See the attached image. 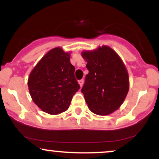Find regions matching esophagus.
Listing matches in <instances>:
<instances>
[{
	"label": "esophagus",
	"mask_w": 159,
	"mask_h": 159,
	"mask_svg": "<svg viewBox=\"0 0 159 159\" xmlns=\"http://www.w3.org/2000/svg\"><path fill=\"white\" fill-rule=\"evenodd\" d=\"M78 83H79V84H80V87H82V86H83V84H84V80L83 79H81V80H80V81H78Z\"/></svg>",
	"instance_id": "esophagus-1"
}]
</instances>
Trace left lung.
Here are the masks:
<instances>
[{"label":"left lung","mask_w":159,"mask_h":159,"mask_svg":"<svg viewBox=\"0 0 159 159\" xmlns=\"http://www.w3.org/2000/svg\"><path fill=\"white\" fill-rule=\"evenodd\" d=\"M89 73L81 89L86 103L94 114H111L123 103L129 89V78L123 61L115 51L103 45L82 52Z\"/></svg>","instance_id":"8db88e82"}]
</instances>
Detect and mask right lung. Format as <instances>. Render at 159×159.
Instances as JSON below:
<instances>
[{
  "instance_id": "1",
  "label": "right lung",
  "mask_w": 159,
  "mask_h": 159,
  "mask_svg": "<svg viewBox=\"0 0 159 159\" xmlns=\"http://www.w3.org/2000/svg\"><path fill=\"white\" fill-rule=\"evenodd\" d=\"M27 85L33 101L42 111L52 115L66 111L80 89L70 54L60 47L49 51L33 69Z\"/></svg>"
}]
</instances>
